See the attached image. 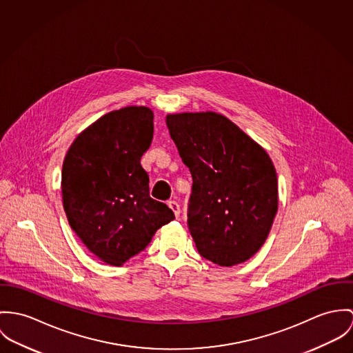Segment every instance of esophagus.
<instances>
[{
    "label": "esophagus",
    "mask_w": 353,
    "mask_h": 353,
    "mask_svg": "<svg viewBox=\"0 0 353 353\" xmlns=\"http://www.w3.org/2000/svg\"><path fill=\"white\" fill-rule=\"evenodd\" d=\"M168 205L174 212V216L179 218L180 216V204L177 201H174V200H170V201H168Z\"/></svg>",
    "instance_id": "obj_1"
}]
</instances>
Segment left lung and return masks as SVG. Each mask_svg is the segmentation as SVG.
Listing matches in <instances>:
<instances>
[{"label":"left lung","instance_id":"left-lung-1","mask_svg":"<svg viewBox=\"0 0 353 353\" xmlns=\"http://www.w3.org/2000/svg\"><path fill=\"white\" fill-rule=\"evenodd\" d=\"M166 125L194 180L188 228L197 252L221 267L245 263L264 245L277 212L272 159L212 111L170 114Z\"/></svg>","mask_w":353,"mask_h":353}]
</instances>
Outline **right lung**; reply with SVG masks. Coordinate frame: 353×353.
<instances>
[{"mask_svg": "<svg viewBox=\"0 0 353 353\" xmlns=\"http://www.w3.org/2000/svg\"><path fill=\"white\" fill-rule=\"evenodd\" d=\"M154 114L130 105L86 127L62 166L63 208L73 232L101 261L123 265L142 252L173 211L149 195L141 157L150 148Z\"/></svg>", "mask_w": 353, "mask_h": 353, "instance_id": "right-lung-1", "label": "right lung"}]
</instances>
